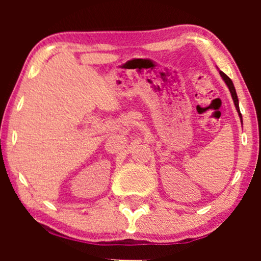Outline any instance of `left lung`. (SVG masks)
Listing matches in <instances>:
<instances>
[{
	"label": "left lung",
	"mask_w": 261,
	"mask_h": 261,
	"mask_svg": "<svg viewBox=\"0 0 261 261\" xmlns=\"http://www.w3.org/2000/svg\"><path fill=\"white\" fill-rule=\"evenodd\" d=\"M220 74H221V77H222L223 79V81L224 82H226V85H227V87H228L229 88V92H230V94H232V98H233V101H234V106H236V109H237V112H238V114H239V116H241V119H242V114H241V110H239V101H238V97H237V93H236V88H234V86H233V82H232V80L229 79L228 76H227L226 73H223L222 71H220Z\"/></svg>",
	"instance_id": "8db88e82"
}]
</instances>
